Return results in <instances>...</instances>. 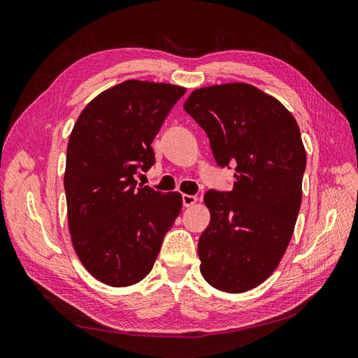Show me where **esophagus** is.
Instances as JSON below:
<instances>
[{
  "label": "esophagus",
  "mask_w": 358,
  "mask_h": 358,
  "mask_svg": "<svg viewBox=\"0 0 358 358\" xmlns=\"http://www.w3.org/2000/svg\"><path fill=\"white\" fill-rule=\"evenodd\" d=\"M197 203V197L196 196H189V194H183L182 196V204L183 208H189V206Z\"/></svg>",
  "instance_id": "1"
}]
</instances>
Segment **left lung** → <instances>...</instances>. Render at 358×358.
<instances>
[{"label":"left lung","instance_id":"8db88e82","mask_svg":"<svg viewBox=\"0 0 358 358\" xmlns=\"http://www.w3.org/2000/svg\"><path fill=\"white\" fill-rule=\"evenodd\" d=\"M183 109L208 134L216 164L236 167L231 191L204 194L210 222L199 241L200 272L216 289L249 291L273 273L294 231L306 169L299 125L248 83L196 90Z\"/></svg>","mask_w":358,"mask_h":358}]
</instances>
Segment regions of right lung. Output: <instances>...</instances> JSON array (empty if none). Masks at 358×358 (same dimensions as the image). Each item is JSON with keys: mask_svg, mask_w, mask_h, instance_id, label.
<instances>
[{"mask_svg": "<svg viewBox=\"0 0 358 358\" xmlns=\"http://www.w3.org/2000/svg\"><path fill=\"white\" fill-rule=\"evenodd\" d=\"M185 88L127 80L85 107L67 146L64 188L74 251L100 282L128 287L154 267L182 209L179 192L137 185L154 142Z\"/></svg>", "mask_w": 358, "mask_h": 358, "instance_id": "1", "label": "right lung"}]
</instances>
